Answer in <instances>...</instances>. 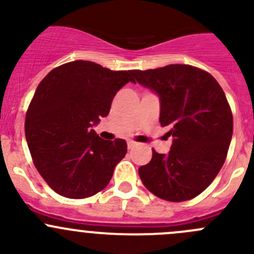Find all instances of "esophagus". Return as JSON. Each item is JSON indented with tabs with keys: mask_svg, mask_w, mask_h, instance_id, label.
<instances>
[{
	"mask_svg": "<svg viewBox=\"0 0 254 254\" xmlns=\"http://www.w3.org/2000/svg\"><path fill=\"white\" fill-rule=\"evenodd\" d=\"M135 146H136V142L127 141V148H132V147H135Z\"/></svg>",
	"mask_w": 254,
	"mask_h": 254,
	"instance_id": "obj_1",
	"label": "esophagus"
}]
</instances>
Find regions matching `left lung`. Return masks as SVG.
Instances as JSON below:
<instances>
[{"mask_svg": "<svg viewBox=\"0 0 254 254\" xmlns=\"http://www.w3.org/2000/svg\"><path fill=\"white\" fill-rule=\"evenodd\" d=\"M137 83L160 98V124L173 137L168 153L152 151L139 168L143 186L158 198L186 201L211 184L232 139L234 119L221 86L190 65L132 70Z\"/></svg>", "mask_w": 254, "mask_h": 254, "instance_id": "obj_1", "label": "left lung"}]
</instances>
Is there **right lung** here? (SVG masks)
Wrapping results in <instances>:
<instances>
[{
  "instance_id": "obj_1",
  "label": "right lung",
  "mask_w": 254,
  "mask_h": 254,
  "mask_svg": "<svg viewBox=\"0 0 254 254\" xmlns=\"http://www.w3.org/2000/svg\"><path fill=\"white\" fill-rule=\"evenodd\" d=\"M131 71L71 61L39 83L25 115V139L38 172L60 195L83 199L103 190L127 155V141L102 140L93 127L107 117Z\"/></svg>"
}]
</instances>
